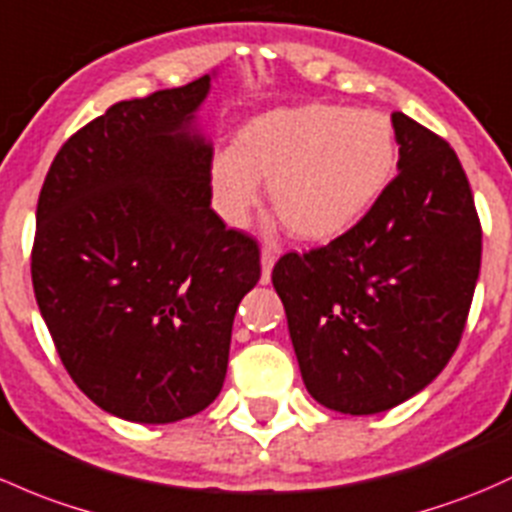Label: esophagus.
I'll return each instance as SVG.
<instances>
[{"mask_svg":"<svg viewBox=\"0 0 512 512\" xmlns=\"http://www.w3.org/2000/svg\"><path fill=\"white\" fill-rule=\"evenodd\" d=\"M260 260H262V284H267L272 277L274 262H277V250H272V247H262Z\"/></svg>","mask_w":512,"mask_h":512,"instance_id":"34e87169","label":"esophagus"}]
</instances>
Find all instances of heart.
Listing matches in <instances>:
<instances>
[{"instance_id":"obj_1","label":"heart","mask_w":512,"mask_h":512,"mask_svg":"<svg viewBox=\"0 0 512 512\" xmlns=\"http://www.w3.org/2000/svg\"><path fill=\"white\" fill-rule=\"evenodd\" d=\"M395 132L380 112L309 102L260 112L213 154V206L233 228L245 225L267 181L270 203L289 233L319 242L346 233L390 184Z\"/></svg>"}]
</instances>
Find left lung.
<instances>
[{"instance_id":"left-lung-1","label":"left lung","mask_w":512,"mask_h":512,"mask_svg":"<svg viewBox=\"0 0 512 512\" xmlns=\"http://www.w3.org/2000/svg\"><path fill=\"white\" fill-rule=\"evenodd\" d=\"M392 127L400 174L373 208L272 270L306 390L343 414L385 412L437 378L481 270V223L456 152L402 112Z\"/></svg>"}]
</instances>
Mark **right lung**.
<instances>
[{"label": "right lung", "mask_w": 512, "mask_h": 512, "mask_svg": "<svg viewBox=\"0 0 512 512\" xmlns=\"http://www.w3.org/2000/svg\"><path fill=\"white\" fill-rule=\"evenodd\" d=\"M213 75L115 102L53 159L31 282L73 383L139 424L206 410L228 370L260 247L211 208L213 149L196 129Z\"/></svg>", "instance_id": "right-lung-1"}]
</instances>
